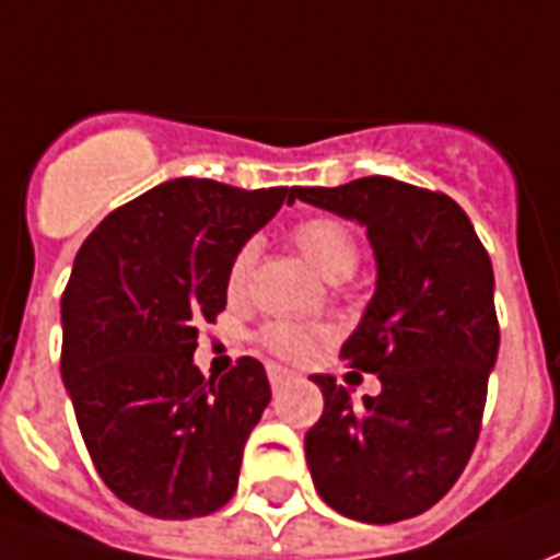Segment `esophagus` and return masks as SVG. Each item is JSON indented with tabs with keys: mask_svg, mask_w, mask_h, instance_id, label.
<instances>
[{
	"mask_svg": "<svg viewBox=\"0 0 560 560\" xmlns=\"http://www.w3.org/2000/svg\"><path fill=\"white\" fill-rule=\"evenodd\" d=\"M267 375H269V384H272V389H281L288 381L293 377L291 369H284V365H267Z\"/></svg>",
	"mask_w": 560,
	"mask_h": 560,
	"instance_id": "34e87169",
	"label": "esophagus"
}]
</instances>
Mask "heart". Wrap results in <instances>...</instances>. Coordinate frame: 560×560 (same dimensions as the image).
Segmentation results:
<instances>
[{
	"instance_id": "obj_1",
	"label": "heart",
	"mask_w": 560,
	"mask_h": 560,
	"mask_svg": "<svg viewBox=\"0 0 560 560\" xmlns=\"http://www.w3.org/2000/svg\"><path fill=\"white\" fill-rule=\"evenodd\" d=\"M293 243L300 245V252L308 257V264L329 281H341L351 276L357 264H360V243L353 231L345 221L332 219V215H315V219L300 221L293 228ZM255 264V243H245L236 255L231 257L228 267V291L240 293L248 281ZM320 332L315 329L296 327V324H269L260 329V341L269 351L281 353V357H305L312 351Z\"/></svg>"
}]
</instances>
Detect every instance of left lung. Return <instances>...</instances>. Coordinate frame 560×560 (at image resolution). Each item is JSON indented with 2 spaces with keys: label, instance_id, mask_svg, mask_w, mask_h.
Returning a JSON list of instances; mask_svg holds the SVG:
<instances>
[{
  "label": "left lung",
  "instance_id": "obj_1",
  "mask_svg": "<svg viewBox=\"0 0 560 560\" xmlns=\"http://www.w3.org/2000/svg\"><path fill=\"white\" fill-rule=\"evenodd\" d=\"M360 221L375 252V293L341 360L381 381L353 401L312 375L324 413L305 432L317 494L336 513L389 525L425 513L468 465L498 360L492 260L453 197L389 176L291 188V200Z\"/></svg>",
  "mask_w": 560,
  "mask_h": 560
}]
</instances>
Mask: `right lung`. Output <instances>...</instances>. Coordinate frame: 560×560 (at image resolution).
Masks as SVG:
<instances>
[{"mask_svg": "<svg viewBox=\"0 0 560 560\" xmlns=\"http://www.w3.org/2000/svg\"><path fill=\"white\" fill-rule=\"evenodd\" d=\"M291 188L171 179L86 236L62 293V381L107 489L155 518L215 513L269 405L255 357L195 365L197 329L228 305V267Z\"/></svg>", "mask_w": 560, "mask_h": 560, "instance_id": "add662e5", "label": "right lung"}]
</instances>
